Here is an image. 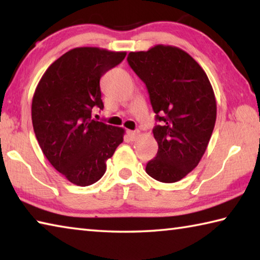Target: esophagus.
<instances>
[{
    "mask_svg": "<svg viewBox=\"0 0 260 260\" xmlns=\"http://www.w3.org/2000/svg\"><path fill=\"white\" fill-rule=\"evenodd\" d=\"M139 135H140L139 131H127V136H128V139L132 141L138 139Z\"/></svg>",
    "mask_w": 260,
    "mask_h": 260,
    "instance_id": "1",
    "label": "esophagus"
}]
</instances>
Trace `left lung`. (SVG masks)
<instances>
[{
	"instance_id": "1",
	"label": "left lung",
	"mask_w": 260,
	"mask_h": 260,
	"mask_svg": "<svg viewBox=\"0 0 260 260\" xmlns=\"http://www.w3.org/2000/svg\"><path fill=\"white\" fill-rule=\"evenodd\" d=\"M129 67L146 83L156 119L152 129L156 157L146 172L157 181L173 183L199 165L217 118V102L204 70L180 48L157 45L132 51Z\"/></svg>"
}]
</instances>
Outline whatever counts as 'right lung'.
<instances>
[{
  "label": "right lung",
  "instance_id": "1",
  "mask_svg": "<svg viewBox=\"0 0 260 260\" xmlns=\"http://www.w3.org/2000/svg\"><path fill=\"white\" fill-rule=\"evenodd\" d=\"M125 56V51L74 48L47 69L34 91L32 122L39 146L77 186L99 181L107 160L124 141V128L94 120L91 110L104 108L100 79Z\"/></svg>",
  "mask_w": 260,
  "mask_h": 260
}]
</instances>
